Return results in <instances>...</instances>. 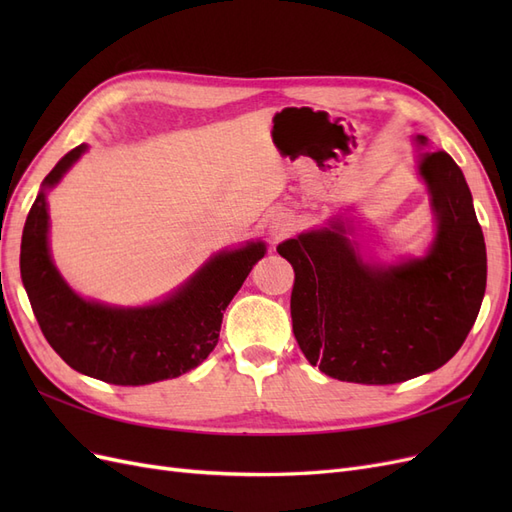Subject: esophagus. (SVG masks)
Returning <instances> with one entry per match:
<instances>
[{
  "mask_svg": "<svg viewBox=\"0 0 512 512\" xmlns=\"http://www.w3.org/2000/svg\"><path fill=\"white\" fill-rule=\"evenodd\" d=\"M294 230V222L288 213H273L267 220V235L271 237L273 243L286 239L290 232Z\"/></svg>",
  "mask_w": 512,
  "mask_h": 512,
  "instance_id": "34e87169",
  "label": "esophagus"
}]
</instances>
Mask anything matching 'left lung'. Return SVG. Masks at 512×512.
Returning <instances> with one entry per match:
<instances>
[{
  "instance_id": "8db88e82",
  "label": "left lung",
  "mask_w": 512,
  "mask_h": 512,
  "mask_svg": "<svg viewBox=\"0 0 512 512\" xmlns=\"http://www.w3.org/2000/svg\"><path fill=\"white\" fill-rule=\"evenodd\" d=\"M414 143L429 145L423 134ZM416 168L436 220L425 256L371 260L339 215L277 245L294 269V337L331 378L397 384L429 374L453 359L478 316L487 252L466 177L446 151H421Z\"/></svg>"
}]
</instances>
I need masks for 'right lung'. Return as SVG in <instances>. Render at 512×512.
Here are the masks:
<instances>
[{
  "label": "right lung",
  "mask_w": 512,
  "mask_h": 512,
  "mask_svg": "<svg viewBox=\"0 0 512 512\" xmlns=\"http://www.w3.org/2000/svg\"><path fill=\"white\" fill-rule=\"evenodd\" d=\"M87 151L61 158L29 209L21 239V280L46 342L72 369L108 384L141 386L177 378L203 363L218 344L228 303L267 245L250 241L213 254L162 301L117 307L83 299L57 271L49 247L46 194Z\"/></svg>",
  "instance_id": "add662e5"
}]
</instances>
